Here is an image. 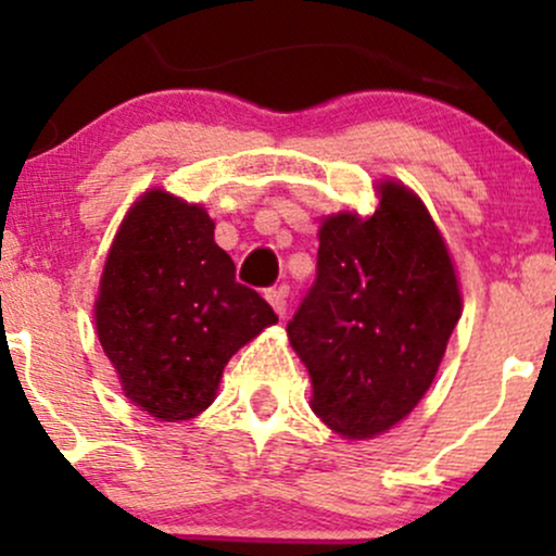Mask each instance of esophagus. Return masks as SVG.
I'll return each instance as SVG.
<instances>
[{
  "mask_svg": "<svg viewBox=\"0 0 556 556\" xmlns=\"http://www.w3.org/2000/svg\"><path fill=\"white\" fill-rule=\"evenodd\" d=\"M266 300H269L271 308L277 311V316H285V311H287V287H274V290H266Z\"/></svg>",
  "mask_w": 556,
  "mask_h": 556,
  "instance_id": "1",
  "label": "esophagus"
}]
</instances>
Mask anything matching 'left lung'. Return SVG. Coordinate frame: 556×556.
Returning <instances> with one entry per match:
<instances>
[{"instance_id": "1", "label": "left lung", "mask_w": 556, "mask_h": 556, "mask_svg": "<svg viewBox=\"0 0 556 556\" xmlns=\"http://www.w3.org/2000/svg\"><path fill=\"white\" fill-rule=\"evenodd\" d=\"M460 311L442 235L410 190L384 182L374 216H329L287 321L316 416L348 439L392 429L431 387Z\"/></svg>"}]
</instances>
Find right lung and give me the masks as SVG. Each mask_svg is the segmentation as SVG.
Wrapping results in <instances>:
<instances>
[{"label":"right lung","instance_id":"1","mask_svg":"<svg viewBox=\"0 0 556 556\" xmlns=\"http://www.w3.org/2000/svg\"><path fill=\"white\" fill-rule=\"evenodd\" d=\"M277 321L235 279L201 206L149 190L125 216L96 300L101 348L125 394L159 420L212 405L227 361Z\"/></svg>","mask_w":556,"mask_h":556}]
</instances>
